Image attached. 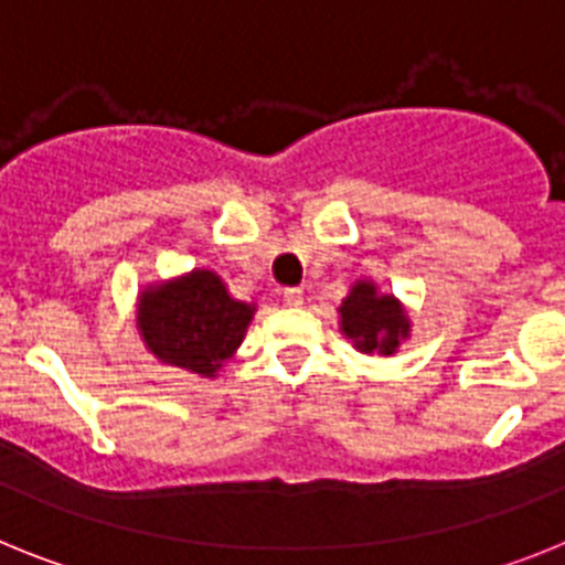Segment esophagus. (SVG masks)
<instances>
[{
  "label": "esophagus",
  "instance_id": "obj_1",
  "mask_svg": "<svg viewBox=\"0 0 565 565\" xmlns=\"http://www.w3.org/2000/svg\"><path fill=\"white\" fill-rule=\"evenodd\" d=\"M282 299H286L288 306H302V288H286V291H282Z\"/></svg>",
  "mask_w": 565,
  "mask_h": 565
}]
</instances>
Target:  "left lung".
I'll return each instance as SVG.
<instances>
[{
  "mask_svg": "<svg viewBox=\"0 0 565 565\" xmlns=\"http://www.w3.org/2000/svg\"><path fill=\"white\" fill-rule=\"evenodd\" d=\"M339 328L356 351L391 356L411 337V317L393 294L379 291L373 279H359L339 306Z\"/></svg>",
  "mask_w": 565,
  "mask_h": 565,
  "instance_id": "1",
  "label": "left lung"
}]
</instances>
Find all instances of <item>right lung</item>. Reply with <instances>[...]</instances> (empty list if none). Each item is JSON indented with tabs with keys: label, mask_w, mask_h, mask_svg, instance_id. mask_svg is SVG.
I'll list each match as a JSON object with an SVG mask.
<instances>
[{
	"label": "right lung",
	"mask_w": 565,
	"mask_h": 565,
	"mask_svg": "<svg viewBox=\"0 0 565 565\" xmlns=\"http://www.w3.org/2000/svg\"><path fill=\"white\" fill-rule=\"evenodd\" d=\"M254 306L228 294L209 268H194L138 294V331L161 362L214 379L237 351Z\"/></svg>",
	"instance_id": "obj_1"
}]
</instances>
